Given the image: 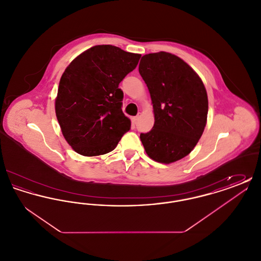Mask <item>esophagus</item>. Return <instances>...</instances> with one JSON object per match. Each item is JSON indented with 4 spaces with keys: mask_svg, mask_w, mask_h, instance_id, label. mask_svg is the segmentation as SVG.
<instances>
[{
    "mask_svg": "<svg viewBox=\"0 0 261 261\" xmlns=\"http://www.w3.org/2000/svg\"><path fill=\"white\" fill-rule=\"evenodd\" d=\"M139 117H140V115H139V114H138L137 116H133V117H131V121H132V123H133V124H136V122L138 121Z\"/></svg>",
    "mask_w": 261,
    "mask_h": 261,
    "instance_id": "obj_1",
    "label": "esophagus"
}]
</instances>
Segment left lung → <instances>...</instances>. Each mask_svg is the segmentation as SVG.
Masks as SVG:
<instances>
[{"instance_id": "8db88e82", "label": "left lung", "mask_w": 261, "mask_h": 261, "mask_svg": "<svg viewBox=\"0 0 261 261\" xmlns=\"http://www.w3.org/2000/svg\"><path fill=\"white\" fill-rule=\"evenodd\" d=\"M139 72L149 89L154 124L140 139L149 158L169 164L188 155L207 120L208 99L196 71L166 51L142 57Z\"/></svg>"}]
</instances>
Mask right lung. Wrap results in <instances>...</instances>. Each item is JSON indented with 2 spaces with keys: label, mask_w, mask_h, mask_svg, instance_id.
Segmentation results:
<instances>
[{
  "label": "right lung",
  "mask_w": 261,
  "mask_h": 261,
  "mask_svg": "<svg viewBox=\"0 0 261 261\" xmlns=\"http://www.w3.org/2000/svg\"><path fill=\"white\" fill-rule=\"evenodd\" d=\"M140 58L115 46L98 45L80 54L65 68L55 109L62 135L77 153H108L130 130L118 85L136 68Z\"/></svg>",
  "instance_id": "obj_1"
}]
</instances>
